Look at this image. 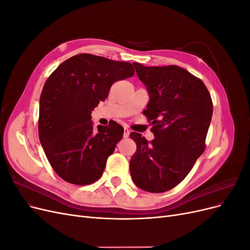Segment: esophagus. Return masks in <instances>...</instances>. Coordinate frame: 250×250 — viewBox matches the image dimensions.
Here are the masks:
<instances>
[{
    "label": "esophagus",
    "mask_w": 250,
    "mask_h": 250,
    "mask_svg": "<svg viewBox=\"0 0 250 250\" xmlns=\"http://www.w3.org/2000/svg\"><path fill=\"white\" fill-rule=\"evenodd\" d=\"M129 134H130V130L128 129V128H124V133H123V137L126 139V138H128L129 137Z\"/></svg>",
    "instance_id": "34e87169"
}]
</instances>
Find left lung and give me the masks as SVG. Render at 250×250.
Listing matches in <instances>:
<instances>
[{
	"label": "left lung",
	"mask_w": 250,
	"mask_h": 250,
	"mask_svg": "<svg viewBox=\"0 0 250 250\" xmlns=\"http://www.w3.org/2000/svg\"><path fill=\"white\" fill-rule=\"evenodd\" d=\"M133 65L150 95L143 113L155 139L130 133L137 144L130 174L142 190L163 193L179 185L206 150L213 101L204 83L183 67Z\"/></svg>",
	"instance_id": "8db88e82"
}]
</instances>
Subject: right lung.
<instances>
[{"instance_id": "obj_1", "label": "right lung", "mask_w": 250, "mask_h": 250, "mask_svg": "<svg viewBox=\"0 0 250 250\" xmlns=\"http://www.w3.org/2000/svg\"><path fill=\"white\" fill-rule=\"evenodd\" d=\"M133 74L129 62L83 53L59 64L44 83L40 141L53 170L66 183L85 186L102 176L124 129L113 122L94 131L90 112L106 99L113 83Z\"/></svg>"}]
</instances>
